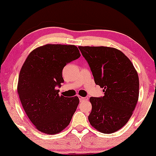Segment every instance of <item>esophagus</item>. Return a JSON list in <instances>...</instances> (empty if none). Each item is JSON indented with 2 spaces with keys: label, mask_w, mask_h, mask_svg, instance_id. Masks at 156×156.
Segmentation results:
<instances>
[{
  "label": "esophagus",
  "mask_w": 156,
  "mask_h": 156,
  "mask_svg": "<svg viewBox=\"0 0 156 156\" xmlns=\"http://www.w3.org/2000/svg\"><path fill=\"white\" fill-rule=\"evenodd\" d=\"M79 99H80V102H82V101H87V100H88V97H79Z\"/></svg>",
  "instance_id": "esophagus-1"
}]
</instances>
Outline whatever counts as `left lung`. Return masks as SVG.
Returning a JSON list of instances; mask_svg holds the SVG:
<instances>
[{
  "label": "left lung",
  "instance_id": "1",
  "mask_svg": "<svg viewBox=\"0 0 156 156\" xmlns=\"http://www.w3.org/2000/svg\"><path fill=\"white\" fill-rule=\"evenodd\" d=\"M89 64L96 84L104 97L89 99V123L104 133H112L128 122L139 95V80L130 59L120 50L108 47H79Z\"/></svg>",
  "mask_w": 156,
  "mask_h": 156
}]
</instances>
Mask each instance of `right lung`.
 <instances>
[{"instance_id": "add662e5", "label": "right lung", "mask_w": 156, "mask_h": 156, "mask_svg": "<svg viewBox=\"0 0 156 156\" xmlns=\"http://www.w3.org/2000/svg\"><path fill=\"white\" fill-rule=\"evenodd\" d=\"M81 56L75 45L48 44L30 53L20 72L18 93L25 112L38 131L57 134L69 124L80 102L59 96L62 69Z\"/></svg>"}]
</instances>
